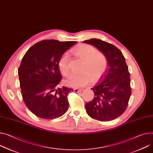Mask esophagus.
Listing matches in <instances>:
<instances>
[{
    "label": "esophagus",
    "mask_w": 153,
    "mask_h": 153,
    "mask_svg": "<svg viewBox=\"0 0 153 153\" xmlns=\"http://www.w3.org/2000/svg\"><path fill=\"white\" fill-rule=\"evenodd\" d=\"M83 90L82 89H78V88H75L74 89V91L75 93H79V92H81Z\"/></svg>",
    "instance_id": "34e87169"
}]
</instances>
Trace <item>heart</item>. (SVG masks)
<instances>
[{"instance_id":"1","label":"heart","mask_w":153,"mask_h":153,"mask_svg":"<svg viewBox=\"0 0 153 153\" xmlns=\"http://www.w3.org/2000/svg\"><path fill=\"white\" fill-rule=\"evenodd\" d=\"M73 52L77 56L84 60L81 73H72L65 80V84L74 88H82L87 85L92 80H98L104 74L107 62L104 55L98 53L94 47L88 45H81L75 48ZM59 68L63 75L69 72V54L64 53L59 61Z\"/></svg>"}]
</instances>
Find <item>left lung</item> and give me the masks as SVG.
<instances>
[{"mask_svg": "<svg viewBox=\"0 0 153 153\" xmlns=\"http://www.w3.org/2000/svg\"><path fill=\"white\" fill-rule=\"evenodd\" d=\"M83 42L101 51L108 63L103 79L91 88L94 97L85 104L86 112L94 120H114L124 113L131 94L130 74L125 58L117 47L102 40L92 38Z\"/></svg>", "mask_w": 153, "mask_h": 153, "instance_id": "obj_1", "label": "left lung"}]
</instances>
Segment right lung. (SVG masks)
I'll list each match as a JSON object with an SVG mask.
<instances>
[{
  "label": "right lung",
  "instance_id": "obj_1",
  "mask_svg": "<svg viewBox=\"0 0 153 153\" xmlns=\"http://www.w3.org/2000/svg\"><path fill=\"white\" fill-rule=\"evenodd\" d=\"M77 41L43 40L26 52L18 69L21 94L31 112L41 118H59L69 107L67 95L73 90L57 88L62 80L59 61Z\"/></svg>",
  "mask_w": 153,
  "mask_h": 153
}]
</instances>
